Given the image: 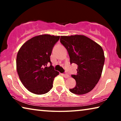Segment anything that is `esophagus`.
<instances>
[{
  "label": "esophagus",
  "instance_id": "1",
  "mask_svg": "<svg viewBox=\"0 0 121 121\" xmlns=\"http://www.w3.org/2000/svg\"><path fill=\"white\" fill-rule=\"evenodd\" d=\"M63 77L65 78H68L69 77V75L68 74H63Z\"/></svg>",
  "mask_w": 121,
  "mask_h": 121
}]
</instances>
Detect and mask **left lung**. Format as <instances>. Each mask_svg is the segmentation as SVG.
Instances as JSON below:
<instances>
[{"instance_id": "obj_1", "label": "left lung", "mask_w": 121, "mask_h": 121, "mask_svg": "<svg viewBox=\"0 0 121 121\" xmlns=\"http://www.w3.org/2000/svg\"><path fill=\"white\" fill-rule=\"evenodd\" d=\"M60 42L68 52L70 63L78 65L77 74L72 75L75 86L69 90L77 95L90 92L100 80L105 56L101 46L83 35L60 36Z\"/></svg>"}]
</instances>
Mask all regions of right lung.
<instances>
[{
	"mask_svg": "<svg viewBox=\"0 0 121 121\" xmlns=\"http://www.w3.org/2000/svg\"><path fill=\"white\" fill-rule=\"evenodd\" d=\"M60 36L49 35L32 38L22 46L16 57V69L21 82L29 91L42 95L52 88L59 72L50 60L52 49ZM50 64L47 67L48 64Z\"/></svg>",
	"mask_w": 121,
	"mask_h": 121,
	"instance_id": "1",
	"label": "right lung"
}]
</instances>
